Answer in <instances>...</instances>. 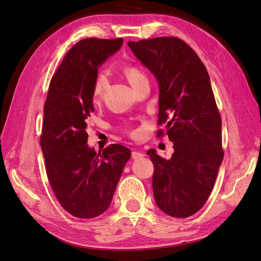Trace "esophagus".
Here are the masks:
<instances>
[{"label": "esophagus", "mask_w": 261, "mask_h": 261, "mask_svg": "<svg viewBox=\"0 0 261 261\" xmlns=\"http://www.w3.org/2000/svg\"><path fill=\"white\" fill-rule=\"evenodd\" d=\"M131 156H132V159L136 160V159H140V158L144 156V154H143L142 152H139V151H132V153H131Z\"/></svg>", "instance_id": "esophagus-1"}]
</instances>
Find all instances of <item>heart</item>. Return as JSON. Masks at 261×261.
<instances>
[{
    "label": "heart",
    "instance_id": "obj_1",
    "mask_svg": "<svg viewBox=\"0 0 261 261\" xmlns=\"http://www.w3.org/2000/svg\"><path fill=\"white\" fill-rule=\"evenodd\" d=\"M123 73H125L127 79L131 84V86L135 89L139 85H141L144 81H148L147 76L140 67L136 65H127L123 68ZM108 88V78L105 74H99L95 79L94 86H93V99L97 101L102 97L106 90Z\"/></svg>",
    "mask_w": 261,
    "mask_h": 261
}]
</instances>
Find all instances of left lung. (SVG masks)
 Segmentation results:
<instances>
[{
    "instance_id": "8db88e82",
    "label": "left lung",
    "mask_w": 261,
    "mask_h": 261,
    "mask_svg": "<svg viewBox=\"0 0 261 261\" xmlns=\"http://www.w3.org/2000/svg\"><path fill=\"white\" fill-rule=\"evenodd\" d=\"M129 47L156 78L159 125L173 142L170 160L150 149L155 203L165 214L187 218L207 201L223 160L221 116L206 67L196 51L175 37L130 41ZM164 130L158 131V136Z\"/></svg>"
}]
</instances>
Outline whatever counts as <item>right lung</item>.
Here are the masks:
<instances>
[{"label":"right lung","mask_w":261,"mask_h":261,"mask_svg":"<svg viewBox=\"0 0 261 261\" xmlns=\"http://www.w3.org/2000/svg\"><path fill=\"white\" fill-rule=\"evenodd\" d=\"M122 41L87 38L77 42L53 76L44 103L40 145L47 179L61 206L81 219L108 210L131 156L130 150L118 144L98 153L87 145L98 66L120 48Z\"/></svg>","instance_id":"add662e5"}]
</instances>
